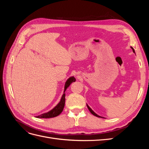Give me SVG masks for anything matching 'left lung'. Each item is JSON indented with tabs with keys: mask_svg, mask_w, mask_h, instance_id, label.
Wrapping results in <instances>:
<instances>
[{
	"mask_svg": "<svg viewBox=\"0 0 149 149\" xmlns=\"http://www.w3.org/2000/svg\"><path fill=\"white\" fill-rule=\"evenodd\" d=\"M131 48L132 49V50H133V52L134 53H135V51H134V49L131 47ZM87 107H88V109H89V111H90V112H91V113L92 114H93L94 116H96V117H98V118H102V117H101V116H98L97 114H96V113H95V112H94L91 109V108H90L89 107V106L87 104Z\"/></svg>",
	"mask_w": 149,
	"mask_h": 149,
	"instance_id": "8db88e82",
	"label": "left lung"
}]
</instances>
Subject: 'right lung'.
Here are the masks:
<instances>
[{
	"label": "right lung",
	"mask_w": 149,
	"mask_h": 149,
	"mask_svg": "<svg viewBox=\"0 0 149 149\" xmlns=\"http://www.w3.org/2000/svg\"><path fill=\"white\" fill-rule=\"evenodd\" d=\"M76 81V79L73 77V76H71L68 79L65 85V89H64V93L63 94V96L61 98V100L60 102L58 104L53 108V109L49 111L46 113H43L42 114H40L38 116L36 117L37 118H55V117L58 116L60 115L61 112L63 110V108L65 107V91L66 89L70 86V85L73 83L74 82Z\"/></svg>",
	"instance_id": "add662e5"
}]
</instances>
